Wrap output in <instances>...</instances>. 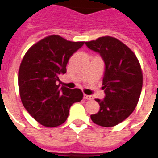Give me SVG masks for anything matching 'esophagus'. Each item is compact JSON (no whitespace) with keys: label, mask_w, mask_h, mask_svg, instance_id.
<instances>
[{"label":"esophagus","mask_w":158,"mask_h":158,"mask_svg":"<svg viewBox=\"0 0 158 158\" xmlns=\"http://www.w3.org/2000/svg\"><path fill=\"white\" fill-rule=\"evenodd\" d=\"M84 98L85 100H93V96H89V95H84Z\"/></svg>","instance_id":"esophagus-1"}]
</instances>
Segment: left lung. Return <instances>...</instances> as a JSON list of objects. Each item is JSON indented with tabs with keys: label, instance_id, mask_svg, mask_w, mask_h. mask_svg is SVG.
<instances>
[{
	"label": "left lung",
	"instance_id": "left-lung-1",
	"mask_svg": "<svg viewBox=\"0 0 158 158\" xmlns=\"http://www.w3.org/2000/svg\"><path fill=\"white\" fill-rule=\"evenodd\" d=\"M85 45L99 53L105 63V97L96 99L100 110L90 118L100 126L113 127L127 118L138 103L143 84L140 65L135 53L116 38L100 37Z\"/></svg>",
	"mask_w": 158,
	"mask_h": 158
}]
</instances>
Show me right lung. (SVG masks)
<instances>
[{
    "label": "right lung",
    "instance_id": "right-lung-1",
    "mask_svg": "<svg viewBox=\"0 0 158 158\" xmlns=\"http://www.w3.org/2000/svg\"><path fill=\"white\" fill-rule=\"evenodd\" d=\"M84 44L47 36L23 56L18 78L20 97L24 108L42 125H61L69 117L70 106L83 99L80 89L61 87L57 82L59 75L67 72L69 58Z\"/></svg>",
    "mask_w": 158,
    "mask_h": 158
}]
</instances>
